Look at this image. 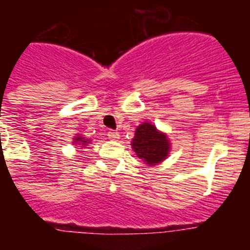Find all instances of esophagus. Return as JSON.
<instances>
[{"label": "esophagus", "instance_id": "esophagus-1", "mask_svg": "<svg viewBox=\"0 0 250 250\" xmlns=\"http://www.w3.org/2000/svg\"><path fill=\"white\" fill-rule=\"evenodd\" d=\"M107 136H109V139H111V140H118V139L120 138V134H119L118 131L110 130V131H107Z\"/></svg>", "mask_w": 250, "mask_h": 250}]
</instances>
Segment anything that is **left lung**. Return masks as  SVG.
Wrapping results in <instances>:
<instances>
[{"mask_svg": "<svg viewBox=\"0 0 250 250\" xmlns=\"http://www.w3.org/2000/svg\"><path fill=\"white\" fill-rule=\"evenodd\" d=\"M131 146L139 159L147 165H156L169 155L170 141L151 123H143L136 127Z\"/></svg>", "mask_w": 250, "mask_h": 250, "instance_id": "obj_1", "label": "left lung"}]
</instances>
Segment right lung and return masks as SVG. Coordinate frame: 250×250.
<instances>
[{"label": "right lung", "instance_id": "obj_1", "mask_svg": "<svg viewBox=\"0 0 250 250\" xmlns=\"http://www.w3.org/2000/svg\"><path fill=\"white\" fill-rule=\"evenodd\" d=\"M90 141H91L90 139H85L83 136L77 135V136H75L74 141H72V143H74V144H76V145H80L81 147H85L86 145L90 144Z\"/></svg>", "mask_w": 250, "mask_h": 250}]
</instances>
